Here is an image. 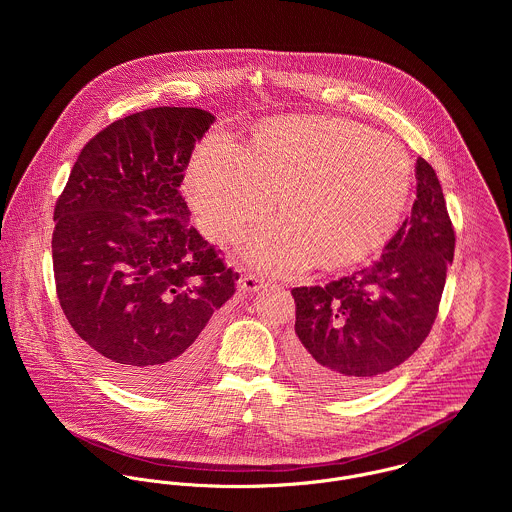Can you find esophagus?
I'll return each mask as SVG.
<instances>
[{"mask_svg": "<svg viewBox=\"0 0 512 512\" xmlns=\"http://www.w3.org/2000/svg\"><path fill=\"white\" fill-rule=\"evenodd\" d=\"M264 288V280L254 276V274H246L240 278V290L242 292L254 293L260 292Z\"/></svg>", "mask_w": 512, "mask_h": 512, "instance_id": "esophagus-1", "label": "esophagus"}]
</instances>
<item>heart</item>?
<instances>
[{
    "label": "heart",
    "mask_w": 512,
    "mask_h": 512,
    "mask_svg": "<svg viewBox=\"0 0 512 512\" xmlns=\"http://www.w3.org/2000/svg\"><path fill=\"white\" fill-rule=\"evenodd\" d=\"M412 189L406 149L339 116H292L258 126L244 149L224 132L195 147L187 197L213 240H236L278 197L282 220L248 240L264 272L361 262L396 232Z\"/></svg>",
    "instance_id": "b5f03b06"
}]
</instances>
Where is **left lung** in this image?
<instances>
[{"instance_id": "1", "label": "left lung", "mask_w": 512, "mask_h": 512, "mask_svg": "<svg viewBox=\"0 0 512 512\" xmlns=\"http://www.w3.org/2000/svg\"><path fill=\"white\" fill-rule=\"evenodd\" d=\"M410 217L363 270L295 288V372L333 396H355L426 341L453 262L455 234L434 167L418 157Z\"/></svg>"}]
</instances>
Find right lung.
<instances>
[{
    "instance_id": "add662e5",
    "label": "right lung",
    "mask_w": 512,
    "mask_h": 512,
    "mask_svg": "<svg viewBox=\"0 0 512 512\" xmlns=\"http://www.w3.org/2000/svg\"><path fill=\"white\" fill-rule=\"evenodd\" d=\"M213 122L201 108L161 106L110 124L82 147L55 207L61 307L96 365L144 394L203 368L209 321L238 280L179 191Z\"/></svg>"
}]
</instances>
